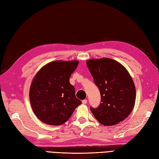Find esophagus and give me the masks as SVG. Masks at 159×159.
Returning a JSON list of instances; mask_svg holds the SVG:
<instances>
[{"label": "esophagus", "mask_w": 159, "mask_h": 159, "mask_svg": "<svg viewBox=\"0 0 159 159\" xmlns=\"http://www.w3.org/2000/svg\"><path fill=\"white\" fill-rule=\"evenodd\" d=\"M82 103L84 104H87V100H83L82 101Z\"/></svg>", "instance_id": "esophagus-1"}]
</instances>
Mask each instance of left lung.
Returning a JSON list of instances; mask_svg holds the SVG:
<instances>
[{
	"mask_svg": "<svg viewBox=\"0 0 159 159\" xmlns=\"http://www.w3.org/2000/svg\"><path fill=\"white\" fill-rule=\"evenodd\" d=\"M86 63L101 96L99 106L91 107V111L102 124H117L134 107L136 90L133 79L126 68L113 59H90Z\"/></svg>",
	"mask_w": 159,
	"mask_h": 159,
	"instance_id": "8db88e82",
	"label": "left lung"
}]
</instances>
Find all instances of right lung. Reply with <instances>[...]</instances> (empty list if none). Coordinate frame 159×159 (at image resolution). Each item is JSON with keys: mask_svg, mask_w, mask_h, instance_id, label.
<instances>
[{"mask_svg": "<svg viewBox=\"0 0 159 159\" xmlns=\"http://www.w3.org/2000/svg\"><path fill=\"white\" fill-rule=\"evenodd\" d=\"M78 65L77 61H55L43 66L33 79L30 102L35 116L43 123L61 125L81 104L69 81Z\"/></svg>", "mask_w": 159, "mask_h": 159, "instance_id": "right-lung-1", "label": "right lung"}]
</instances>
